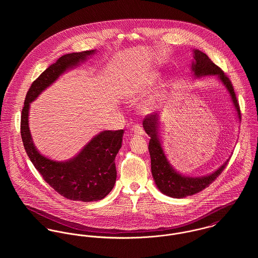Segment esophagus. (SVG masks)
Instances as JSON below:
<instances>
[{"mask_svg": "<svg viewBox=\"0 0 258 258\" xmlns=\"http://www.w3.org/2000/svg\"><path fill=\"white\" fill-rule=\"evenodd\" d=\"M133 132H134V134L135 135H144V129L142 128V126L141 125H135L134 127H133Z\"/></svg>", "mask_w": 258, "mask_h": 258, "instance_id": "obj_1", "label": "esophagus"}]
</instances>
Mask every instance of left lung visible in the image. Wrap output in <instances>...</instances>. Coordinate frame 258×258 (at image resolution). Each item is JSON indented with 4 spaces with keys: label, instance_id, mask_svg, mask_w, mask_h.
<instances>
[{
    "label": "left lung",
    "instance_id": "1",
    "mask_svg": "<svg viewBox=\"0 0 258 258\" xmlns=\"http://www.w3.org/2000/svg\"><path fill=\"white\" fill-rule=\"evenodd\" d=\"M194 62L191 70L196 76L203 75H218L221 82L228 90L232 103L237 111V116L241 119L239 103L237 102L236 95L231 84V81L221 69L210 59V57L199 49L194 50ZM159 115L157 113L147 115L143 121V127L148 135L151 137L149 141V152L151 157V170L152 175L158 188L165 195L171 198H185L192 196L212 184L224 170L228 164V160L221 168L211 175L204 177H187L177 173L170 163L168 162L158 135Z\"/></svg>",
    "mask_w": 258,
    "mask_h": 258
}]
</instances>
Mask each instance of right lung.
I'll return each mask as SVG.
<instances>
[{
  "mask_svg": "<svg viewBox=\"0 0 258 258\" xmlns=\"http://www.w3.org/2000/svg\"><path fill=\"white\" fill-rule=\"evenodd\" d=\"M93 50L62 55L32 83L21 116V136L25 150L43 180L62 197L82 202L99 201L113 188L117 172L115 157L122 145L123 130L103 131L95 136L74 159L56 162L37 152L29 129L30 103L60 74L86 59Z\"/></svg>",
  "mask_w": 258,
  "mask_h": 258,
  "instance_id": "add662e5",
  "label": "right lung"
}]
</instances>
